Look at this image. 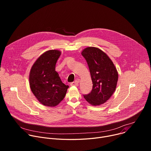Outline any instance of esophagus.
Wrapping results in <instances>:
<instances>
[{
  "mask_svg": "<svg viewBox=\"0 0 151 151\" xmlns=\"http://www.w3.org/2000/svg\"><path fill=\"white\" fill-rule=\"evenodd\" d=\"M78 81H75V82H72L70 83V85L71 86H78Z\"/></svg>",
  "mask_w": 151,
  "mask_h": 151,
  "instance_id": "esophagus-1",
  "label": "esophagus"
}]
</instances>
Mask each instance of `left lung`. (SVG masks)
Wrapping results in <instances>:
<instances>
[{
  "mask_svg": "<svg viewBox=\"0 0 151 151\" xmlns=\"http://www.w3.org/2000/svg\"><path fill=\"white\" fill-rule=\"evenodd\" d=\"M82 55L87 61L93 82L91 91L83 95V97L94 106L103 104L116 89L118 79L117 70L109 57L97 48H86Z\"/></svg>",
  "mask_w": 151,
  "mask_h": 151,
  "instance_id": "1",
  "label": "left lung"
}]
</instances>
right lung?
Returning a JSON list of instances; mask_svg holds the SVG:
<instances>
[{
    "mask_svg": "<svg viewBox=\"0 0 151 151\" xmlns=\"http://www.w3.org/2000/svg\"><path fill=\"white\" fill-rule=\"evenodd\" d=\"M61 55L58 50L42 54L33 65L29 76L31 90L40 103L55 106L66 96L69 86L62 82L55 71V64Z\"/></svg>",
    "mask_w": 151,
    "mask_h": 151,
    "instance_id": "obj_1",
    "label": "right lung"
}]
</instances>
